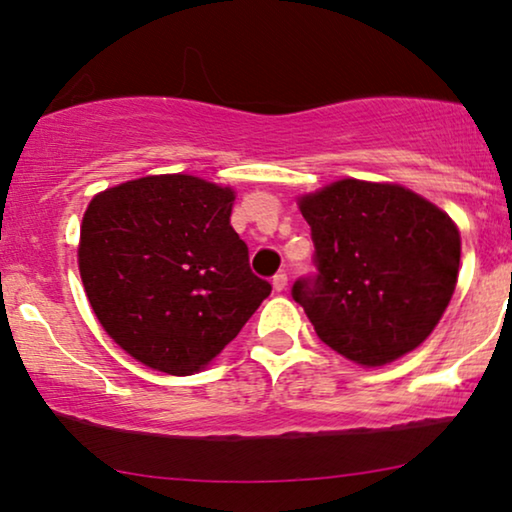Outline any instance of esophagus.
<instances>
[{"mask_svg":"<svg viewBox=\"0 0 512 512\" xmlns=\"http://www.w3.org/2000/svg\"><path fill=\"white\" fill-rule=\"evenodd\" d=\"M286 284H289V277H286V272H277L275 277H272V286H275V291H284Z\"/></svg>","mask_w":512,"mask_h":512,"instance_id":"obj_1","label":"esophagus"}]
</instances>
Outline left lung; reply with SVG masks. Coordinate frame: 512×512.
Segmentation results:
<instances>
[{"label": "left lung", "mask_w": 512, "mask_h": 512, "mask_svg": "<svg viewBox=\"0 0 512 512\" xmlns=\"http://www.w3.org/2000/svg\"><path fill=\"white\" fill-rule=\"evenodd\" d=\"M314 275L293 282L319 340L382 366L429 338L457 286L461 240L450 216L396 184L342 179L305 195Z\"/></svg>", "instance_id": "1"}]
</instances>
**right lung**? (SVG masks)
I'll use <instances>...</instances> for the list:
<instances>
[{
  "mask_svg": "<svg viewBox=\"0 0 512 512\" xmlns=\"http://www.w3.org/2000/svg\"><path fill=\"white\" fill-rule=\"evenodd\" d=\"M235 195L191 174L109 188L83 214L79 270L104 331L167 375L205 368L272 286L230 226Z\"/></svg>",
  "mask_w": 512,
  "mask_h": 512,
  "instance_id": "1",
  "label": "right lung"
}]
</instances>
